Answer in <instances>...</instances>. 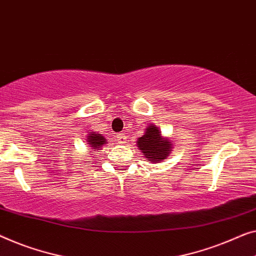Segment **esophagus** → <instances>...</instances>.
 Here are the masks:
<instances>
[{
	"label": "esophagus",
	"instance_id": "esophagus-1",
	"mask_svg": "<svg viewBox=\"0 0 256 256\" xmlns=\"http://www.w3.org/2000/svg\"><path fill=\"white\" fill-rule=\"evenodd\" d=\"M126 140H127V136H126L124 132H121V134L118 135V142L120 144H124Z\"/></svg>",
	"mask_w": 256,
	"mask_h": 256
}]
</instances>
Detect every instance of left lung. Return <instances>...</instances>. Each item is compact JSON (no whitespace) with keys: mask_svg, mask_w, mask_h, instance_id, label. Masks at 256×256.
<instances>
[{"mask_svg":"<svg viewBox=\"0 0 256 256\" xmlns=\"http://www.w3.org/2000/svg\"><path fill=\"white\" fill-rule=\"evenodd\" d=\"M137 148L148 162H159L170 157L172 152L173 143L170 137H164L157 126L149 124L146 132L140 138H137Z\"/></svg>","mask_w":256,"mask_h":256,"instance_id":"obj_1","label":"left lung"}]
</instances>
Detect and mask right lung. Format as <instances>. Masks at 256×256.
Wrapping results in <instances>:
<instances>
[{
    "instance_id": "add662e5",
    "label": "right lung",
    "mask_w": 256,
    "mask_h": 256,
    "mask_svg": "<svg viewBox=\"0 0 256 256\" xmlns=\"http://www.w3.org/2000/svg\"><path fill=\"white\" fill-rule=\"evenodd\" d=\"M86 144L90 146L91 151H98L102 150V148L107 144V140L102 134L90 132L86 136Z\"/></svg>"
}]
</instances>
